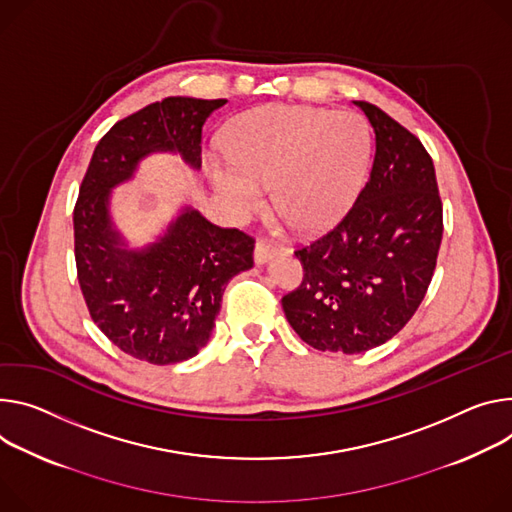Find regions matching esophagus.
<instances>
[{
	"label": "esophagus",
	"instance_id": "obj_1",
	"mask_svg": "<svg viewBox=\"0 0 512 512\" xmlns=\"http://www.w3.org/2000/svg\"><path fill=\"white\" fill-rule=\"evenodd\" d=\"M275 255H286V249H284V247H273V245H269V243H265V241H257L255 253H253V259H255L257 265L267 263V261L273 259Z\"/></svg>",
	"mask_w": 512,
	"mask_h": 512
}]
</instances>
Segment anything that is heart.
Wrapping results in <instances>:
<instances>
[{"label": "heart", "mask_w": 512, "mask_h": 512, "mask_svg": "<svg viewBox=\"0 0 512 512\" xmlns=\"http://www.w3.org/2000/svg\"><path fill=\"white\" fill-rule=\"evenodd\" d=\"M228 161L206 169L226 214L245 220L271 188L275 210L302 232L337 224L363 192L374 138L353 110L265 106L239 116L224 136Z\"/></svg>", "instance_id": "1"}]
</instances>
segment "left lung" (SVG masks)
<instances>
[{"instance_id":"left-lung-1","label":"left lung","mask_w":512,"mask_h":512,"mask_svg":"<svg viewBox=\"0 0 512 512\" xmlns=\"http://www.w3.org/2000/svg\"><path fill=\"white\" fill-rule=\"evenodd\" d=\"M353 104L376 134L369 181L331 232L296 251L304 282L282 298L306 345L345 355L402 331L427 294L443 237L435 167L421 141L378 106Z\"/></svg>"}]
</instances>
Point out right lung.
I'll return each mask as SVG.
<instances>
[{"label":"right lung","mask_w":512,"mask_h":512,"mask_svg":"<svg viewBox=\"0 0 512 512\" xmlns=\"http://www.w3.org/2000/svg\"><path fill=\"white\" fill-rule=\"evenodd\" d=\"M224 104L171 96L116 122L75 204L77 277L89 314L116 347L153 365L185 361L208 345L224 288L253 267L255 241L185 202L149 243L132 245L112 218L114 190L151 155H177L198 171L202 126Z\"/></svg>","instance_id":"add662e5"}]
</instances>
